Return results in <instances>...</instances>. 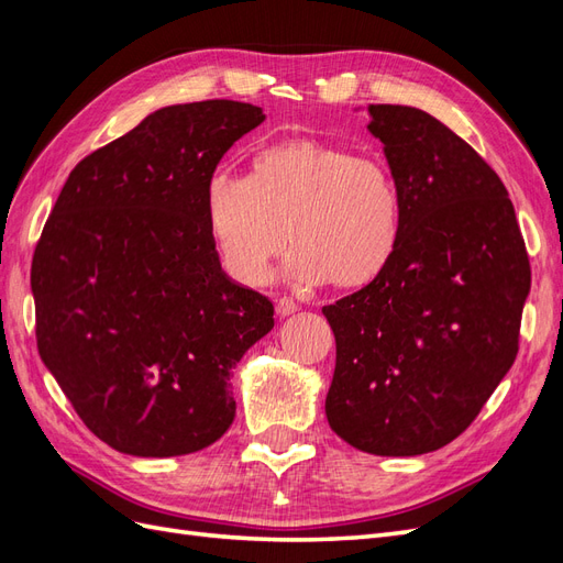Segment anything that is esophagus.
<instances>
[{
    "label": "esophagus",
    "instance_id": "obj_1",
    "mask_svg": "<svg viewBox=\"0 0 563 563\" xmlns=\"http://www.w3.org/2000/svg\"><path fill=\"white\" fill-rule=\"evenodd\" d=\"M296 310H298V302L294 298H279L277 300V314L279 317H288V314H294Z\"/></svg>",
    "mask_w": 563,
    "mask_h": 563
}]
</instances>
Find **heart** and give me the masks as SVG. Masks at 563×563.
<instances>
[{
    "label": "heart",
    "instance_id": "1",
    "mask_svg": "<svg viewBox=\"0 0 563 563\" xmlns=\"http://www.w3.org/2000/svg\"><path fill=\"white\" fill-rule=\"evenodd\" d=\"M207 220L230 275L265 284L288 242L286 277L314 286H364L395 258L404 195L380 157L291 135L263 145L251 174L220 168L207 185Z\"/></svg>",
    "mask_w": 563,
    "mask_h": 563
}]
</instances>
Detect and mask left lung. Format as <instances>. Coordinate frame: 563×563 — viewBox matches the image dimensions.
<instances>
[{"label": "left lung", "mask_w": 563, "mask_h": 563, "mask_svg": "<svg viewBox=\"0 0 563 563\" xmlns=\"http://www.w3.org/2000/svg\"><path fill=\"white\" fill-rule=\"evenodd\" d=\"M404 195L395 258L323 308L335 335L331 430L373 455L463 434L519 352L531 263L500 176L437 117L368 106Z\"/></svg>", "instance_id": "left-lung-1"}]
</instances>
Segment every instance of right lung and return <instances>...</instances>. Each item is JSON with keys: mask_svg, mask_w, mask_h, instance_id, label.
Segmentation results:
<instances>
[{"mask_svg": "<svg viewBox=\"0 0 563 563\" xmlns=\"http://www.w3.org/2000/svg\"><path fill=\"white\" fill-rule=\"evenodd\" d=\"M263 119L236 100L152 112L73 168L46 220L30 269L37 350L114 451L195 453L234 420L230 373L275 308L220 267L207 185Z\"/></svg>", "mask_w": 563, "mask_h": 563, "instance_id": "add662e5", "label": "right lung"}]
</instances>
